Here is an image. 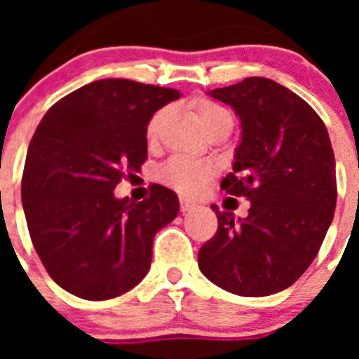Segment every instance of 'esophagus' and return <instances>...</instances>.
Wrapping results in <instances>:
<instances>
[{"label":"esophagus","instance_id":"esophagus-1","mask_svg":"<svg viewBox=\"0 0 359 359\" xmlns=\"http://www.w3.org/2000/svg\"><path fill=\"white\" fill-rule=\"evenodd\" d=\"M180 205H182V210L183 212H189L192 210L194 207H198V203L194 201V199H190V198H180Z\"/></svg>","mask_w":359,"mask_h":359}]
</instances>
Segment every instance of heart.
<instances>
[{
	"label": "heart",
	"mask_w": 359,
	"mask_h": 359,
	"mask_svg": "<svg viewBox=\"0 0 359 359\" xmlns=\"http://www.w3.org/2000/svg\"><path fill=\"white\" fill-rule=\"evenodd\" d=\"M165 116V111H158L156 115L152 116L147 123V138L149 142H154L160 133L161 120ZM196 116H198L199 123L203 129L207 131L212 123L217 120L224 118L228 115V111L224 107L217 106L212 100H201L196 104ZM214 174V167L205 160H194L189 156H172L167 163L161 167L160 180L165 185L172 187V189L185 192V194H198L199 190L205 189L208 180Z\"/></svg>",
	"instance_id": "obj_1"
}]
</instances>
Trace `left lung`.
<instances>
[{"label":"left lung","instance_id":"1","mask_svg":"<svg viewBox=\"0 0 359 359\" xmlns=\"http://www.w3.org/2000/svg\"><path fill=\"white\" fill-rule=\"evenodd\" d=\"M241 122V144L221 189L250 201L246 217L217 214L198 255L201 273L241 297L286 290L315 261L336 208V163L315 109L278 82L248 77L208 91Z\"/></svg>","mask_w":359,"mask_h":359}]
</instances>
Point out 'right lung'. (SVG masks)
<instances>
[{
    "label": "right lung",
    "instance_id": "right-lung-1",
    "mask_svg": "<svg viewBox=\"0 0 359 359\" xmlns=\"http://www.w3.org/2000/svg\"><path fill=\"white\" fill-rule=\"evenodd\" d=\"M180 98L172 88L102 79L53 104L28 145L21 201L50 277L84 300L128 293L147 275L156 231L180 201L152 185L149 199L115 198L147 160V123Z\"/></svg>",
    "mask_w": 359,
    "mask_h": 359
}]
</instances>
